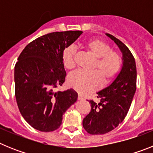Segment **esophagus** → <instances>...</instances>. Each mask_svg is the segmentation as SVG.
I'll return each instance as SVG.
<instances>
[{"label": "esophagus", "mask_w": 153, "mask_h": 153, "mask_svg": "<svg viewBox=\"0 0 153 153\" xmlns=\"http://www.w3.org/2000/svg\"><path fill=\"white\" fill-rule=\"evenodd\" d=\"M78 100H83V97L81 95H79L78 96Z\"/></svg>", "instance_id": "esophagus-1"}]
</instances>
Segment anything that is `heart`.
I'll return each mask as SVG.
<instances>
[{
  "label": "heart",
  "instance_id": "b5f03b06",
  "mask_svg": "<svg viewBox=\"0 0 153 153\" xmlns=\"http://www.w3.org/2000/svg\"><path fill=\"white\" fill-rule=\"evenodd\" d=\"M84 47L95 59L90 73L76 71L68 77V84L80 94L93 92L100 86L110 83L121 70L122 56L120 53L110 51L111 47L106 42L100 39H90L85 43ZM75 51L73 47H67L63 51L62 60L68 70L74 67V56Z\"/></svg>",
  "mask_w": 153,
  "mask_h": 153
}]
</instances>
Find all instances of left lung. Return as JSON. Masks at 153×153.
<instances>
[{
  "label": "left lung",
  "mask_w": 153,
  "mask_h": 153,
  "mask_svg": "<svg viewBox=\"0 0 153 153\" xmlns=\"http://www.w3.org/2000/svg\"><path fill=\"white\" fill-rule=\"evenodd\" d=\"M106 35L120 47L123 64L113 83L97 93L100 102L89 101L91 111L83 119V126L92 135L107 133L123 121L136 90V66L133 55L122 41L109 33Z\"/></svg>",
  "instance_id": "1"
}]
</instances>
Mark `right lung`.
<instances>
[{
	"label": "right lung",
	"mask_w": 153,
	"mask_h": 153,
	"mask_svg": "<svg viewBox=\"0 0 153 153\" xmlns=\"http://www.w3.org/2000/svg\"><path fill=\"white\" fill-rule=\"evenodd\" d=\"M80 30L53 32L25 47L14 67L15 97L22 117L41 132L60 126L63 115L77 100L73 89L55 92L65 82L62 54L82 34Z\"/></svg>",
	"instance_id": "add662e5"
}]
</instances>
